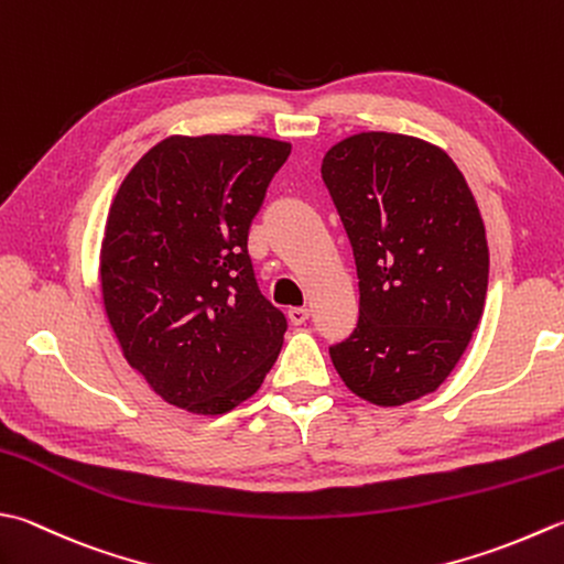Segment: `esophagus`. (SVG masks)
<instances>
[{
    "instance_id": "34e87169",
    "label": "esophagus",
    "mask_w": 564,
    "mask_h": 564,
    "mask_svg": "<svg viewBox=\"0 0 564 564\" xmlns=\"http://www.w3.org/2000/svg\"><path fill=\"white\" fill-rule=\"evenodd\" d=\"M307 317H311V311H307V307H291L289 311V319L293 325H303Z\"/></svg>"
}]
</instances>
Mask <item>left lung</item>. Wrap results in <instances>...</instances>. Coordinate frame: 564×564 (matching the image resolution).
Returning a JSON list of instances; mask_svg holds the SVG:
<instances>
[{
	"label": "left lung",
	"mask_w": 564,
	"mask_h": 564,
	"mask_svg": "<svg viewBox=\"0 0 564 564\" xmlns=\"http://www.w3.org/2000/svg\"><path fill=\"white\" fill-rule=\"evenodd\" d=\"M319 173L359 275V323L329 357L359 399L417 401L457 367L484 313L479 205L443 149L408 134H351L325 153Z\"/></svg>",
	"instance_id": "obj_1"
}]
</instances>
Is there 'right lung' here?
<instances>
[{
	"instance_id": "right-lung-1",
	"label": "right lung",
	"mask_w": 564,
	"mask_h": 564,
	"mask_svg": "<svg viewBox=\"0 0 564 564\" xmlns=\"http://www.w3.org/2000/svg\"><path fill=\"white\" fill-rule=\"evenodd\" d=\"M289 153L267 137L175 134L143 153L109 207V327L151 391L187 413H229L279 359L285 317L259 291L247 239Z\"/></svg>"
}]
</instances>
